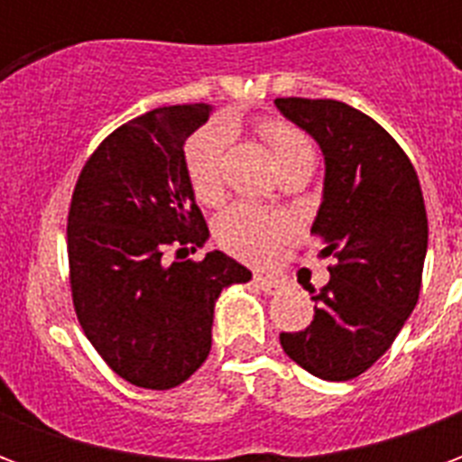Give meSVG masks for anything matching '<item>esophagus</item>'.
Instances as JSON below:
<instances>
[{"mask_svg":"<svg viewBox=\"0 0 462 462\" xmlns=\"http://www.w3.org/2000/svg\"><path fill=\"white\" fill-rule=\"evenodd\" d=\"M254 284H257L264 294H280V291L287 290V282L280 280V277H270V274H257V277H254Z\"/></svg>","mask_w":462,"mask_h":462,"instance_id":"1","label":"esophagus"}]
</instances>
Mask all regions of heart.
Instances as JSON below:
<instances>
[{
	"label": "heart",
	"mask_w": 462,
	"mask_h": 462,
	"mask_svg": "<svg viewBox=\"0 0 462 462\" xmlns=\"http://www.w3.org/2000/svg\"><path fill=\"white\" fill-rule=\"evenodd\" d=\"M260 133L280 168L284 162L311 152L304 133L297 131L290 123L267 118L260 123ZM227 141H230L227 128L220 123H212L195 133L185 145V168L198 200L215 202L220 198V162ZM215 235L222 247L232 254L247 262H262L270 257L272 250L287 235V220L280 212L262 210L250 202H237L217 217Z\"/></svg>",
	"instance_id": "1"
}]
</instances>
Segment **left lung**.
I'll return each instance as SVG.
<instances>
[{"mask_svg":"<svg viewBox=\"0 0 462 462\" xmlns=\"http://www.w3.org/2000/svg\"><path fill=\"white\" fill-rule=\"evenodd\" d=\"M280 114L319 143L324 192L311 232L337 257L314 290V321L280 334L284 354L324 381L361 376L416 307L428 250L420 182L374 118L331 98H277Z\"/></svg>","mask_w":462,"mask_h":462,"instance_id":"left-lung-1","label":"left lung"}]
</instances>
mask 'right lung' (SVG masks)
<instances>
[{
  "instance_id": "obj_1",
  "label": "right lung",
  "mask_w": 462,
  "mask_h": 462,
  "mask_svg": "<svg viewBox=\"0 0 462 462\" xmlns=\"http://www.w3.org/2000/svg\"><path fill=\"white\" fill-rule=\"evenodd\" d=\"M210 111L162 106L133 118L96 148L74 188L66 242L76 317L133 386L168 391L188 381L210 354L220 291L252 280L220 250L188 260L210 230L182 148Z\"/></svg>"
}]
</instances>
